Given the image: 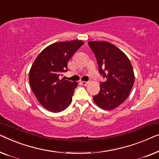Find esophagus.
<instances>
[{"label": "esophagus", "mask_w": 159, "mask_h": 159, "mask_svg": "<svg viewBox=\"0 0 159 159\" xmlns=\"http://www.w3.org/2000/svg\"><path fill=\"white\" fill-rule=\"evenodd\" d=\"M80 84H81L83 86H86V85L88 84V82H86V81H80Z\"/></svg>", "instance_id": "esophagus-1"}]
</instances>
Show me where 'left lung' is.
<instances>
[{
	"label": "left lung",
	"mask_w": 159,
	"mask_h": 159,
	"mask_svg": "<svg viewBox=\"0 0 159 159\" xmlns=\"http://www.w3.org/2000/svg\"><path fill=\"white\" fill-rule=\"evenodd\" d=\"M88 44L97 58L99 73L107 79L100 84L99 92L93 99L102 109L111 110L128 97L135 81L133 66L127 55L110 42Z\"/></svg>",
	"instance_id": "obj_1"
}]
</instances>
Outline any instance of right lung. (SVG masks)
<instances>
[{
	"label": "right lung",
	"mask_w": 159,
	"mask_h": 159,
	"mask_svg": "<svg viewBox=\"0 0 159 159\" xmlns=\"http://www.w3.org/2000/svg\"><path fill=\"white\" fill-rule=\"evenodd\" d=\"M84 43L81 40H72L52 44L33 62L29 74L31 88L48 110L60 112L70 104L77 82L60 80L59 77L68 71V60Z\"/></svg>",
	"instance_id": "1"
}]
</instances>
